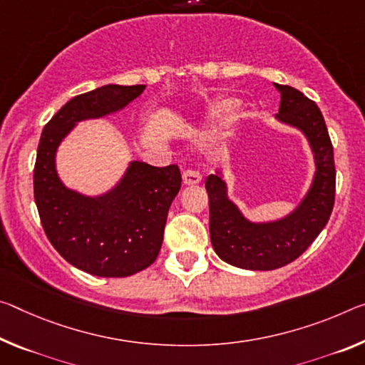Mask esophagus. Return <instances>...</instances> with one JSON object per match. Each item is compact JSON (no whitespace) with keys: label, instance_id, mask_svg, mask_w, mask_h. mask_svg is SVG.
I'll return each instance as SVG.
<instances>
[{"label":"esophagus","instance_id":"obj_1","mask_svg":"<svg viewBox=\"0 0 365 365\" xmlns=\"http://www.w3.org/2000/svg\"><path fill=\"white\" fill-rule=\"evenodd\" d=\"M183 183L185 185H198L201 182V173L198 170H185L183 172Z\"/></svg>","mask_w":365,"mask_h":365}]
</instances>
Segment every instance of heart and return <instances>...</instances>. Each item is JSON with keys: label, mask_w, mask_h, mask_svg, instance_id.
<instances>
[{"label": "heart", "mask_w": 365, "mask_h": 365, "mask_svg": "<svg viewBox=\"0 0 365 365\" xmlns=\"http://www.w3.org/2000/svg\"><path fill=\"white\" fill-rule=\"evenodd\" d=\"M237 108H239V102H237L235 99H224L217 103L216 108H214L212 120H216V121L227 120L237 112Z\"/></svg>", "instance_id": "1"}]
</instances>
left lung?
I'll use <instances>...</instances> for the list:
<instances>
[{
    "label": "left lung",
    "mask_w": 365,
    "mask_h": 365,
    "mask_svg": "<svg viewBox=\"0 0 365 365\" xmlns=\"http://www.w3.org/2000/svg\"><path fill=\"white\" fill-rule=\"evenodd\" d=\"M274 88L281 94L276 118L307 138L315 159V175L296 210L269 222L248 221L229 200L221 172L206 178L214 252L225 263L244 269L269 271L299 258L327 225L334 205L333 146L320 108L291 86L274 84Z\"/></svg>",
    "instance_id": "obj_1"
}]
</instances>
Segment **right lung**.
Wrapping results in <instances>:
<instances>
[{
  "mask_svg": "<svg viewBox=\"0 0 365 365\" xmlns=\"http://www.w3.org/2000/svg\"><path fill=\"white\" fill-rule=\"evenodd\" d=\"M144 88L108 84L73 97L45 125L38 141L34 198L40 222L68 263L94 276H131L155 262L169 207L182 187L180 169L133 160L110 192L84 196L58 177L56 149L78 121L118 112Z\"/></svg>",
  "mask_w": 365,
  "mask_h": 365,
  "instance_id": "1",
  "label": "right lung"
}]
</instances>
